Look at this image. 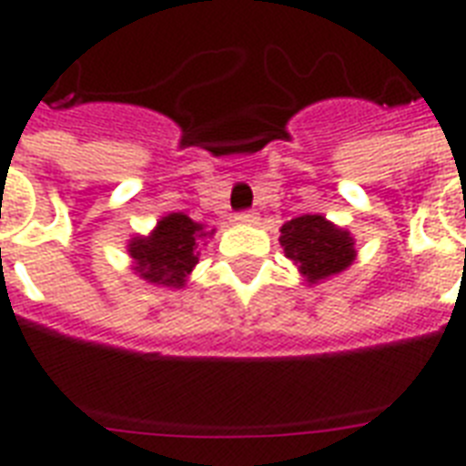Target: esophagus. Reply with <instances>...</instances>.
I'll list each match as a JSON object with an SVG mask.
<instances>
[{
    "label": "esophagus",
    "mask_w": 466,
    "mask_h": 466,
    "mask_svg": "<svg viewBox=\"0 0 466 466\" xmlns=\"http://www.w3.org/2000/svg\"><path fill=\"white\" fill-rule=\"evenodd\" d=\"M256 212L254 210H241L237 212V222H241V225H251V222H256Z\"/></svg>",
    "instance_id": "1"
}]
</instances>
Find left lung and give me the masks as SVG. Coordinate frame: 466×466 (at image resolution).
<instances>
[{
  "mask_svg": "<svg viewBox=\"0 0 466 466\" xmlns=\"http://www.w3.org/2000/svg\"><path fill=\"white\" fill-rule=\"evenodd\" d=\"M280 234L285 256L299 263V270L309 283L336 276L355 258L350 234L326 222L321 215H302L290 219L285 222Z\"/></svg>",
  "mask_w": 466,
  "mask_h": 466,
  "instance_id": "left-lung-1",
  "label": "left lung"
}]
</instances>
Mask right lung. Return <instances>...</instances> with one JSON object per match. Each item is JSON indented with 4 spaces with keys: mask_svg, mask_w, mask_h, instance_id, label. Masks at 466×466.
<instances>
[{
    "mask_svg": "<svg viewBox=\"0 0 466 466\" xmlns=\"http://www.w3.org/2000/svg\"><path fill=\"white\" fill-rule=\"evenodd\" d=\"M198 237H203V225L183 212H171L157 225L152 237H135L127 251L137 263L135 270L145 280L181 288L198 263Z\"/></svg>",
    "mask_w": 466,
    "mask_h": 466,
    "instance_id": "right-lung-1",
    "label": "right lung"
}]
</instances>
